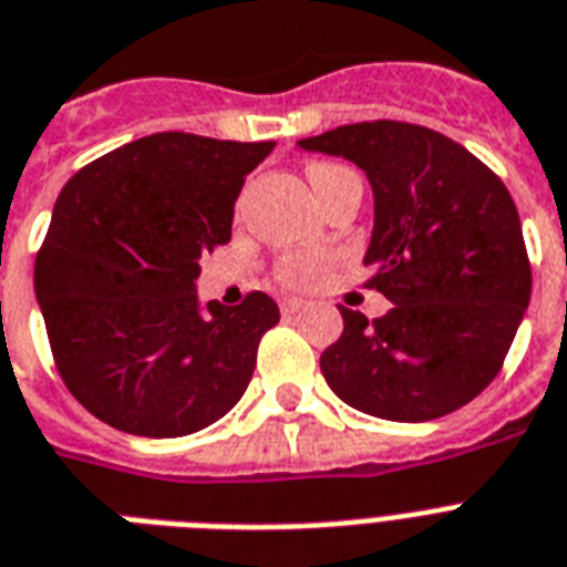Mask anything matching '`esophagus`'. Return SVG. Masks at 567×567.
<instances>
[{"instance_id":"34e87169","label":"esophagus","mask_w":567,"mask_h":567,"mask_svg":"<svg viewBox=\"0 0 567 567\" xmlns=\"http://www.w3.org/2000/svg\"><path fill=\"white\" fill-rule=\"evenodd\" d=\"M279 308H282L285 317H291V315H299V311L306 308V302H302V299H282V302H279Z\"/></svg>"}]
</instances>
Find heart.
<instances>
[{"label": "heart", "mask_w": 567, "mask_h": 567, "mask_svg": "<svg viewBox=\"0 0 567 567\" xmlns=\"http://www.w3.org/2000/svg\"><path fill=\"white\" fill-rule=\"evenodd\" d=\"M340 172H343V168L331 163H311L306 168L308 183H311L317 197L323 195L326 186H329V179ZM323 268H326V259H320V256L297 252V256H285V259L276 265V279H279L285 288H308V285L315 282L317 276H320V270Z\"/></svg>", "instance_id": "1"}]
</instances>
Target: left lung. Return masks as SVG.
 <instances>
[{
  "mask_svg": "<svg viewBox=\"0 0 567 567\" xmlns=\"http://www.w3.org/2000/svg\"><path fill=\"white\" fill-rule=\"evenodd\" d=\"M299 148L352 159L375 195L367 288L393 302L367 320L340 306L323 355L329 388L355 411L427 422L468 404L504 367L533 274L501 177L463 145L411 122L343 124Z\"/></svg>",
  "mask_w": 567,
  "mask_h": 567,
  "instance_id": "left-lung-1",
  "label": "left lung"
}]
</instances>
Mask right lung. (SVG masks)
Listing matches in <instances>:
<instances>
[{
  "instance_id": "add662e5",
  "label": "right lung",
  "mask_w": 567,
  "mask_h": 567,
  "mask_svg": "<svg viewBox=\"0 0 567 567\" xmlns=\"http://www.w3.org/2000/svg\"><path fill=\"white\" fill-rule=\"evenodd\" d=\"M274 142L154 133L69 179L37 250L34 293L66 390L110 427L186 436L236 408L268 293L197 308L200 259L233 236L247 174Z\"/></svg>"
}]
</instances>
